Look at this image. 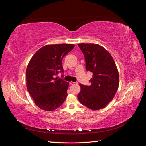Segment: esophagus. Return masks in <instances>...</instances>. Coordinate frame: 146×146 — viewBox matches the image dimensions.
Instances as JSON below:
<instances>
[{
  "instance_id": "esophagus-1",
  "label": "esophagus",
  "mask_w": 146,
  "mask_h": 146,
  "mask_svg": "<svg viewBox=\"0 0 146 146\" xmlns=\"http://www.w3.org/2000/svg\"><path fill=\"white\" fill-rule=\"evenodd\" d=\"M69 83L70 84V85H77V84H78V82H70Z\"/></svg>"
}]
</instances>
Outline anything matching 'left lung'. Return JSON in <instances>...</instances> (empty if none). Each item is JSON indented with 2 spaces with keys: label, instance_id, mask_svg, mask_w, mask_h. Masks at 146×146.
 <instances>
[{
  "label": "left lung",
  "instance_id": "1",
  "mask_svg": "<svg viewBox=\"0 0 146 146\" xmlns=\"http://www.w3.org/2000/svg\"><path fill=\"white\" fill-rule=\"evenodd\" d=\"M85 56L86 70L92 72L90 86L80 84L81 91L77 98L82 105L98 110L111 101L118 89L119 73L110 53L98 44H78Z\"/></svg>",
  "mask_w": 146,
  "mask_h": 146
}]
</instances>
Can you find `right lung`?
<instances>
[{"label": "right lung", "mask_w": 146, "mask_h": 146, "mask_svg": "<svg viewBox=\"0 0 146 146\" xmlns=\"http://www.w3.org/2000/svg\"><path fill=\"white\" fill-rule=\"evenodd\" d=\"M74 47L70 44L46 45L31 58L26 69L27 88L35 103L41 109L53 111L64 102L69 83L56 76L59 72L63 74L61 61Z\"/></svg>", "instance_id": "add662e5"}]
</instances>
